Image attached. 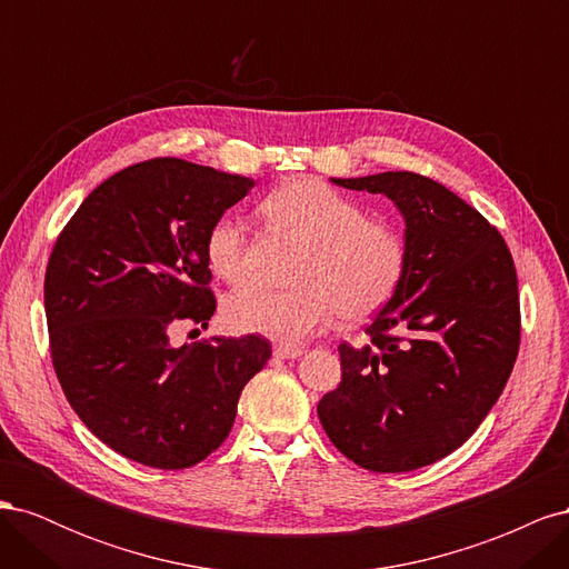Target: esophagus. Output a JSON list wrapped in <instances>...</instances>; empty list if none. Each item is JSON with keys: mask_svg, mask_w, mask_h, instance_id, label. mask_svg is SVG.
<instances>
[{"mask_svg": "<svg viewBox=\"0 0 569 569\" xmlns=\"http://www.w3.org/2000/svg\"><path fill=\"white\" fill-rule=\"evenodd\" d=\"M303 353L301 347H287V343H278V347L272 349V356L280 358V360H291V358H299Z\"/></svg>", "mask_w": 569, "mask_h": 569, "instance_id": "obj_1", "label": "esophagus"}]
</instances>
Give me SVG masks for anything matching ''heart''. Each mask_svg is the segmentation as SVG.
I'll list each match as a JSON object with an SVG mask.
<instances>
[{
    "instance_id": "b5f03b06",
    "label": "heart",
    "mask_w": 569,
    "mask_h": 569,
    "mask_svg": "<svg viewBox=\"0 0 569 569\" xmlns=\"http://www.w3.org/2000/svg\"><path fill=\"white\" fill-rule=\"evenodd\" d=\"M263 216L306 244L295 272L299 287L278 291L249 284L228 299L226 320L239 332L295 343L320 332L337 311L341 322H360L396 295L408 249L389 220L368 218L358 201L316 178H299L270 192ZM247 228L234 216L211 222L203 239L206 263L226 282L247 274Z\"/></svg>"
}]
</instances>
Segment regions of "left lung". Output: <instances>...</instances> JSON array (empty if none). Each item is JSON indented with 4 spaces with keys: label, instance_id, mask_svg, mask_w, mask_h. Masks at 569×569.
<instances>
[{
    "label": "left lung",
    "instance_id": "1",
    "mask_svg": "<svg viewBox=\"0 0 569 569\" xmlns=\"http://www.w3.org/2000/svg\"><path fill=\"white\" fill-rule=\"evenodd\" d=\"M332 182L393 201L408 266L366 347L339 343L341 382L318 418L360 468L410 472L453 453L501 396L520 349L518 272L489 220L435 180L389 170Z\"/></svg>",
    "mask_w": 569,
    "mask_h": 569
}]
</instances>
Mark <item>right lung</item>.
Instances as JSON below:
<instances>
[{"mask_svg": "<svg viewBox=\"0 0 569 569\" xmlns=\"http://www.w3.org/2000/svg\"><path fill=\"white\" fill-rule=\"evenodd\" d=\"M251 187L182 159L134 163L80 203L49 256L44 313L61 389L90 432L134 462L182 470L213 453L272 353L258 335L170 343L178 322L209 327L203 239Z\"/></svg>", "mask_w": 569, "mask_h": 569, "instance_id": "obj_1", "label": "right lung"}]
</instances>
